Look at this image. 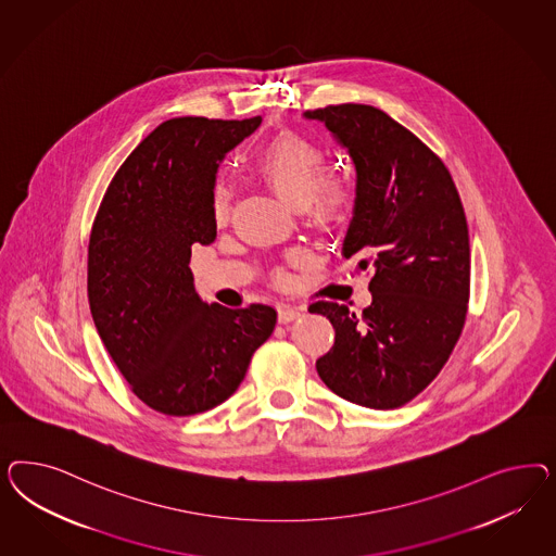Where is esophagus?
<instances>
[{"label":"esophagus","mask_w":556,"mask_h":556,"mask_svg":"<svg viewBox=\"0 0 556 556\" xmlns=\"http://www.w3.org/2000/svg\"><path fill=\"white\" fill-rule=\"evenodd\" d=\"M302 316V309L300 307H295V305H279V321L281 324H287V321L298 320Z\"/></svg>","instance_id":"1"}]
</instances>
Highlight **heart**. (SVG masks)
I'll use <instances>...</instances> for the list:
<instances>
[{"instance_id":"b5f03b06","label":"heart","mask_w":556,"mask_h":556,"mask_svg":"<svg viewBox=\"0 0 556 556\" xmlns=\"http://www.w3.org/2000/svg\"><path fill=\"white\" fill-rule=\"evenodd\" d=\"M324 163L320 144L293 132L275 136L254 156L256 173L289 207L305 210L318 224H330L344 216L349 193L340 179L321 177ZM212 207L214 218L224 222L228 216L226 187L214 189Z\"/></svg>"}]
</instances>
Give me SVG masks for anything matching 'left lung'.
Segmentation results:
<instances>
[{
  "label": "left lung",
  "mask_w": 556,
  "mask_h": 556,
  "mask_svg": "<svg viewBox=\"0 0 556 556\" xmlns=\"http://www.w3.org/2000/svg\"><path fill=\"white\" fill-rule=\"evenodd\" d=\"M303 118L321 122L353 159L342 254L372 270V302L361 314L344 303L309 305L337 332L316 369L340 397L393 409L434 381L463 332L471 283L465 210L444 163L386 112L340 103Z\"/></svg>",
  "instance_id": "left-lung-1"
}]
</instances>
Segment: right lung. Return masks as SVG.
Wrapping results in <instances>:
<instances>
[{
  "instance_id": "add662e5",
  "label": "right lung",
  "mask_w": 556,
  "mask_h": 556,
  "mask_svg": "<svg viewBox=\"0 0 556 556\" xmlns=\"http://www.w3.org/2000/svg\"><path fill=\"white\" fill-rule=\"evenodd\" d=\"M263 118H173L122 163L89 236L87 295L96 328L138 400L193 416L226 402L273 334L267 303L230 309L193 289L191 244L216 240L224 156Z\"/></svg>"
}]
</instances>
